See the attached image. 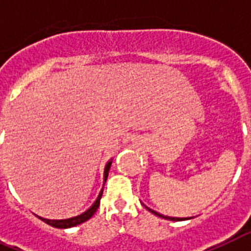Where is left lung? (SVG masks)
Returning a JSON list of instances; mask_svg holds the SVG:
<instances>
[{"instance_id":"1","label":"left lung","mask_w":251,"mask_h":251,"mask_svg":"<svg viewBox=\"0 0 251 251\" xmlns=\"http://www.w3.org/2000/svg\"><path fill=\"white\" fill-rule=\"evenodd\" d=\"M146 209H148V211H151L152 214H154L156 217H160V218H164V219H168V221H174V222H180V221H187V219H191V218H175V217H166V215H162V214L157 213V211L152 210L150 207H147L146 205H143Z\"/></svg>"}]
</instances>
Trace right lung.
Here are the masks:
<instances>
[{
    "instance_id": "obj_1",
    "label": "right lung",
    "mask_w": 251,
    "mask_h": 251,
    "mask_svg": "<svg viewBox=\"0 0 251 251\" xmlns=\"http://www.w3.org/2000/svg\"><path fill=\"white\" fill-rule=\"evenodd\" d=\"M111 165H112V158L108 161L107 165H105V168H104V176H103V179H104V183L108 178V173H109ZM104 183H103V184H104ZM103 187H104V185H103ZM101 195H103V188H101V191L99 192V195H98L97 200H95V202H94L86 211H83L82 214H79V215H77V217L68 218V219H46V218L38 217V215H36V217H38V219H41L42 222H45L46 225L51 226V227H55V228L76 227V226L81 225V223H83V222L89 221V219L93 217L94 214H95V211H97L98 207H99V203H100Z\"/></svg>"
}]
</instances>
